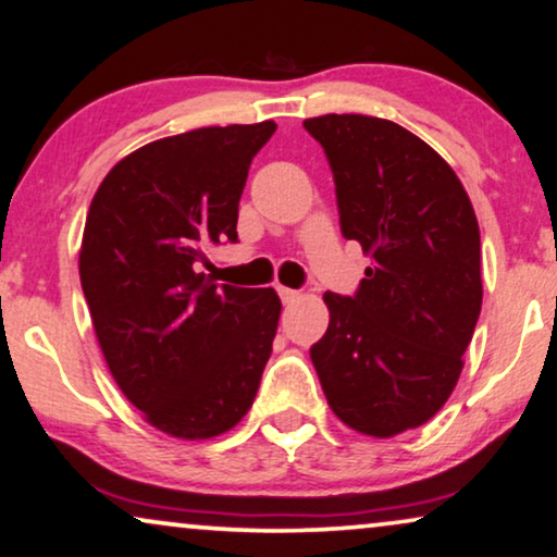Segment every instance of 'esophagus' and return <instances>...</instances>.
Here are the masks:
<instances>
[{
  "label": "esophagus",
  "mask_w": 557,
  "mask_h": 557,
  "mask_svg": "<svg viewBox=\"0 0 557 557\" xmlns=\"http://www.w3.org/2000/svg\"><path fill=\"white\" fill-rule=\"evenodd\" d=\"M277 293H280V300H283V302H295L300 298V293L293 290V287H277Z\"/></svg>",
  "instance_id": "1"
}]
</instances>
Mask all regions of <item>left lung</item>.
Wrapping results in <instances>:
<instances>
[{"label":"left lung","instance_id":"1","mask_svg":"<svg viewBox=\"0 0 557 557\" xmlns=\"http://www.w3.org/2000/svg\"><path fill=\"white\" fill-rule=\"evenodd\" d=\"M302 127L329 158L341 234L372 255L354 295L325 293L310 359L348 428L392 438L446 405L481 313V236L469 193L395 122L325 114Z\"/></svg>","mask_w":557,"mask_h":557}]
</instances>
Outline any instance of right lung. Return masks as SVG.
Masks as SVG:
<instances>
[{
    "instance_id": "add662e5",
    "label": "right lung",
    "mask_w": 557,
    "mask_h": 557,
    "mask_svg": "<svg viewBox=\"0 0 557 557\" xmlns=\"http://www.w3.org/2000/svg\"><path fill=\"white\" fill-rule=\"evenodd\" d=\"M277 124L203 127L119 160L86 216L78 270L119 389L173 438L226 433L255 403L277 333L272 287L216 285L206 251L236 242L251 158Z\"/></svg>"
}]
</instances>
